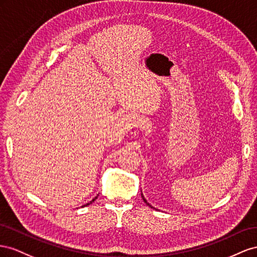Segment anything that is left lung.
Here are the masks:
<instances>
[{"instance_id": "1", "label": "left lung", "mask_w": 257, "mask_h": 257, "mask_svg": "<svg viewBox=\"0 0 257 257\" xmlns=\"http://www.w3.org/2000/svg\"><path fill=\"white\" fill-rule=\"evenodd\" d=\"M141 196H142V198H143V200H144V202H145V203H146V204H148V206H149V207H152V206H151V204H150V203H149V202H148V201H146V199H145V198H144V196H143V194H141Z\"/></svg>"}]
</instances>
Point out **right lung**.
Wrapping results in <instances>:
<instances>
[{"instance_id":"1","label":"right lung","mask_w":257,"mask_h":257,"mask_svg":"<svg viewBox=\"0 0 257 257\" xmlns=\"http://www.w3.org/2000/svg\"><path fill=\"white\" fill-rule=\"evenodd\" d=\"M97 198H98V197H94V198H93V199H92V200H91L90 202H88V203L84 204V206H82V207H86V206H89V204H90V203H92V202H93L94 200H96V199H97Z\"/></svg>"}]
</instances>
